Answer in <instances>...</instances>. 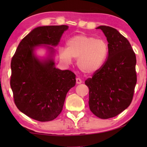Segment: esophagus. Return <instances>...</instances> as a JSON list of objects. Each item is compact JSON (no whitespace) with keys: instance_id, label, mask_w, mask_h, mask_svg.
<instances>
[{"instance_id":"obj_1","label":"esophagus","mask_w":147,"mask_h":147,"mask_svg":"<svg viewBox=\"0 0 147 147\" xmlns=\"http://www.w3.org/2000/svg\"><path fill=\"white\" fill-rule=\"evenodd\" d=\"M82 80L80 79V78H76V84H82Z\"/></svg>"}]
</instances>
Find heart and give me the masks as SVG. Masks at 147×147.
I'll return each instance as SVG.
<instances>
[{"mask_svg": "<svg viewBox=\"0 0 147 147\" xmlns=\"http://www.w3.org/2000/svg\"><path fill=\"white\" fill-rule=\"evenodd\" d=\"M67 48L59 49V57L67 63L77 59L79 69L86 74L98 71L106 61L108 45L105 40L86 35H77L68 39Z\"/></svg>", "mask_w": 147, "mask_h": 147, "instance_id": "heart-1", "label": "heart"}]
</instances>
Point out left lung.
Listing matches in <instances>:
<instances>
[{
  "instance_id": "left-lung-1",
  "label": "left lung",
  "mask_w": 147,
  "mask_h": 147,
  "mask_svg": "<svg viewBox=\"0 0 147 147\" xmlns=\"http://www.w3.org/2000/svg\"><path fill=\"white\" fill-rule=\"evenodd\" d=\"M108 42L103 66L85 81L89 88V107L97 117L108 119L126 109L136 84V55L127 39L116 29L101 25Z\"/></svg>"
}]
</instances>
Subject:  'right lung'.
<instances>
[{"instance_id":"add662e5","label":"right lung","mask_w":147,"mask_h":147,"mask_svg":"<svg viewBox=\"0 0 147 147\" xmlns=\"http://www.w3.org/2000/svg\"><path fill=\"white\" fill-rule=\"evenodd\" d=\"M67 25L43 26L34 29L22 39L11 60L10 84L18 109L40 122L53 120L63 109L66 94L76 85L70 70L55 67L54 49L47 46L50 57L41 61L34 50L41 45L56 46Z\"/></svg>"}]
</instances>
